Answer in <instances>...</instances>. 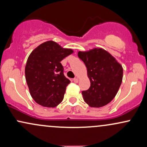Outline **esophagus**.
<instances>
[{
    "instance_id": "esophagus-1",
    "label": "esophagus",
    "mask_w": 147,
    "mask_h": 147,
    "mask_svg": "<svg viewBox=\"0 0 147 147\" xmlns=\"http://www.w3.org/2000/svg\"><path fill=\"white\" fill-rule=\"evenodd\" d=\"M73 81H74V82H75V83H78L79 79L78 78H75V79H73Z\"/></svg>"
}]
</instances>
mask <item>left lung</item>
<instances>
[{"instance_id": "obj_1", "label": "left lung", "mask_w": 147, "mask_h": 147, "mask_svg": "<svg viewBox=\"0 0 147 147\" xmlns=\"http://www.w3.org/2000/svg\"><path fill=\"white\" fill-rule=\"evenodd\" d=\"M78 57L86 66L90 82V88L82 91L84 102L94 108L107 105L117 95L122 84V65L109 52L101 48L79 51Z\"/></svg>"}]
</instances>
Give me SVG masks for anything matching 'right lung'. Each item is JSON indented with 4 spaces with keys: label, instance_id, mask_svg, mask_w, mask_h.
<instances>
[{
    "label": "right lung",
    "instance_id": "obj_1",
    "mask_svg": "<svg viewBox=\"0 0 147 147\" xmlns=\"http://www.w3.org/2000/svg\"><path fill=\"white\" fill-rule=\"evenodd\" d=\"M73 52L72 49L48 41L30 53L25 65V79L30 95L37 104L54 108L62 102L70 81L64 76L61 61Z\"/></svg>",
    "mask_w": 147,
    "mask_h": 147
}]
</instances>
